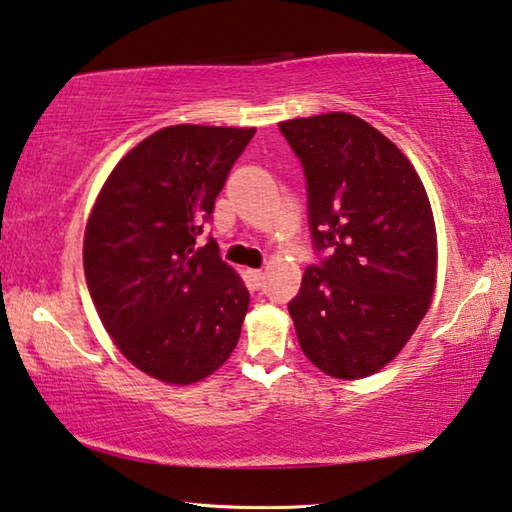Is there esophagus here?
<instances>
[{"mask_svg":"<svg viewBox=\"0 0 512 512\" xmlns=\"http://www.w3.org/2000/svg\"><path fill=\"white\" fill-rule=\"evenodd\" d=\"M247 281H249V285L251 288H263V283H265V272L263 270H247Z\"/></svg>","mask_w":512,"mask_h":512,"instance_id":"1","label":"esophagus"}]
</instances>
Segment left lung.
I'll return each instance as SVG.
<instances>
[{
	"instance_id": "8db88e82",
	"label": "left lung",
	"mask_w": 512,
	"mask_h": 512,
	"mask_svg": "<svg viewBox=\"0 0 512 512\" xmlns=\"http://www.w3.org/2000/svg\"><path fill=\"white\" fill-rule=\"evenodd\" d=\"M303 164L321 267L290 301L303 355L337 380L384 369L432 306L438 242L432 204L405 152L348 112L281 121Z\"/></svg>"
}]
</instances>
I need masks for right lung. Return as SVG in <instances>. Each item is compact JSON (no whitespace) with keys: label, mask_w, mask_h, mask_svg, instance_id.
Segmentation results:
<instances>
[{"label":"right lung","mask_w":512,"mask_h":512,"mask_svg":"<svg viewBox=\"0 0 512 512\" xmlns=\"http://www.w3.org/2000/svg\"><path fill=\"white\" fill-rule=\"evenodd\" d=\"M256 128L179 123L137 143L98 193L83 265L98 317L125 360L186 387L229 360L249 308L240 274L195 247Z\"/></svg>","instance_id":"right-lung-1"}]
</instances>
